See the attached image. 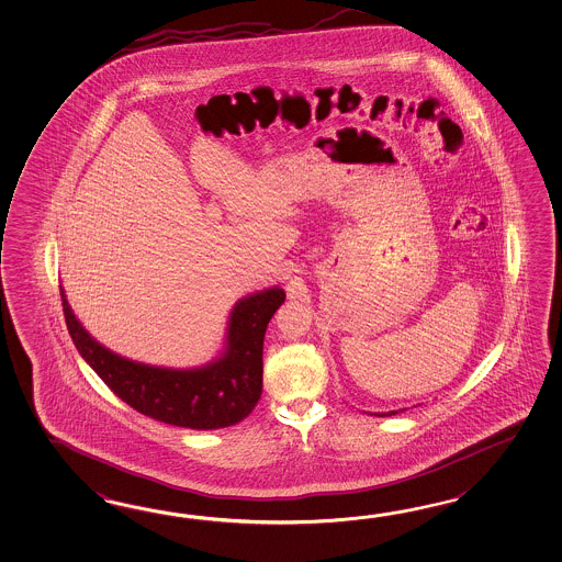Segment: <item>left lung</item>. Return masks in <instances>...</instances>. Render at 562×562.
Returning a JSON list of instances; mask_svg holds the SVG:
<instances>
[{"label": "left lung", "instance_id": "left-lung-1", "mask_svg": "<svg viewBox=\"0 0 562 562\" xmlns=\"http://www.w3.org/2000/svg\"><path fill=\"white\" fill-rule=\"evenodd\" d=\"M381 417H385V415H395V412H389V413H379Z\"/></svg>", "mask_w": 562, "mask_h": 562}]
</instances>
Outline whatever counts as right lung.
Listing matches in <instances>:
<instances>
[{
    "mask_svg": "<svg viewBox=\"0 0 562 562\" xmlns=\"http://www.w3.org/2000/svg\"><path fill=\"white\" fill-rule=\"evenodd\" d=\"M64 318L82 359L119 400L162 424L189 429H220L248 417L262 395L266 326L286 299L282 288H268L241 299L227 323L222 359L200 369H162L104 349L78 323L66 294Z\"/></svg>",
    "mask_w": 562,
    "mask_h": 562,
    "instance_id": "add662e5",
    "label": "right lung"
}]
</instances>
